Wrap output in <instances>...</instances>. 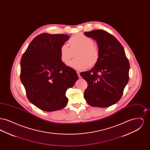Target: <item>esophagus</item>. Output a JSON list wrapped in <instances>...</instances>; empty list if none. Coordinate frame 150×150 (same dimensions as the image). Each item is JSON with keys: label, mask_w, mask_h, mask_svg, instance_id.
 <instances>
[{"label": "esophagus", "mask_w": 150, "mask_h": 150, "mask_svg": "<svg viewBox=\"0 0 150 150\" xmlns=\"http://www.w3.org/2000/svg\"><path fill=\"white\" fill-rule=\"evenodd\" d=\"M76 72H77V74H78V75L79 78H81V76H80V72L79 71H77Z\"/></svg>", "instance_id": "1"}]
</instances>
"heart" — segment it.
Returning <instances> with one entry per match:
<instances>
[{"mask_svg":"<svg viewBox=\"0 0 150 150\" xmlns=\"http://www.w3.org/2000/svg\"><path fill=\"white\" fill-rule=\"evenodd\" d=\"M68 43L70 47L64 44L59 50L60 59L64 63L67 64L74 56V52L76 50H78L75 54L76 58L68 64L70 67L76 70H84L98 63L100 51L91 38L83 34H77L71 37Z\"/></svg>","mask_w":150,"mask_h":150,"instance_id":"heart-1","label":"heart"}]
</instances>
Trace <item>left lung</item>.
Returning a JSON list of instances; mask_svg holds the SVG:
<instances>
[{"label":"left lung","mask_w":150,"mask_h":150,"mask_svg":"<svg viewBox=\"0 0 150 150\" xmlns=\"http://www.w3.org/2000/svg\"><path fill=\"white\" fill-rule=\"evenodd\" d=\"M84 34L97 42L100 51L93 69L80 72L88 83L84 98L91 106L109 107L121 98L128 82L129 62L121 43L112 34L102 30Z\"/></svg>","instance_id":"1"}]
</instances>
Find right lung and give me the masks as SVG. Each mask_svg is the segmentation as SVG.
<instances>
[{"mask_svg":"<svg viewBox=\"0 0 150 150\" xmlns=\"http://www.w3.org/2000/svg\"><path fill=\"white\" fill-rule=\"evenodd\" d=\"M66 34L43 33L29 44L21 59L20 79L28 100L45 111L65 107V94L78 79L76 72L61 61L59 50L68 40Z\"/></svg>","mask_w":150,"mask_h":150,"instance_id":"1","label":"right lung"}]
</instances>
